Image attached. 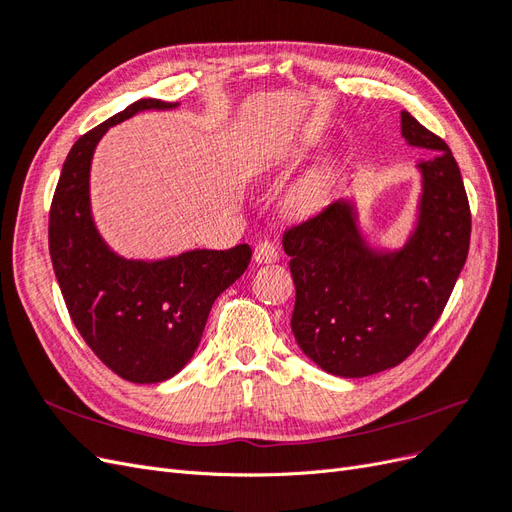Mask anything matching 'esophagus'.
I'll return each instance as SVG.
<instances>
[{
	"instance_id": "obj_1",
	"label": "esophagus",
	"mask_w": 512,
	"mask_h": 512,
	"mask_svg": "<svg viewBox=\"0 0 512 512\" xmlns=\"http://www.w3.org/2000/svg\"><path fill=\"white\" fill-rule=\"evenodd\" d=\"M277 256H280V252H277V245L267 239L260 241L254 250V260L258 262V265H271V262L277 260Z\"/></svg>"
}]
</instances>
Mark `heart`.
Returning a JSON list of instances; mask_svg holds the SVG:
<instances>
[{"label": "heart", "mask_w": 512, "mask_h": 512, "mask_svg": "<svg viewBox=\"0 0 512 512\" xmlns=\"http://www.w3.org/2000/svg\"><path fill=\"white\" fill-rule=\"evenodd\" d=\"M329 194V177L324 170H312L297 188L292 190L290 205L299 211L318 209Z\"/></svg>", "instance_id": "1"}]
</instances>
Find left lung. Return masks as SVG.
<instances>
[{"instance_id": "8db88e82", "label": "left lung", "mask_w": 512, "mask_h": 512, "mask_svg": "<svg viewBox=\"0 0 512 512\" xmlns=\"http://www.w3.org/2000/svg\"><path fill=\"white\" fill-rule=\"evenodd\" d=\"M401 136L433 149L418 164V222L401 250L369 247L350 200L331 203L282 237L297 288L294 339L333 376L365 378L406 361L438 322L468 258L472 215L451 149L406 111Z\"/></svg>"}]
</instances>
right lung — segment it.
Returning <instances> with one entry per match:
<instances>
[{"label": "right lung", "mask_w": 512, "mask_h": 512, "mask_svg": "<svg viewBox=\"0 0 512 512\" xmlns=\"http://www.w3.org/2000/svg\"><path fill=\"white\" fill-rule=\"evenodd\" d=\"M138 100L83 134L61 168L49 213V252L68 314L85 344L115 374L136 384L173 378L203 337L213 301L235 284L252 247L192 250L166 260H126L102 241L89 209V166L104 132L151 108Z\"/></svg>", "instance_id": "1"}]
</instances>
